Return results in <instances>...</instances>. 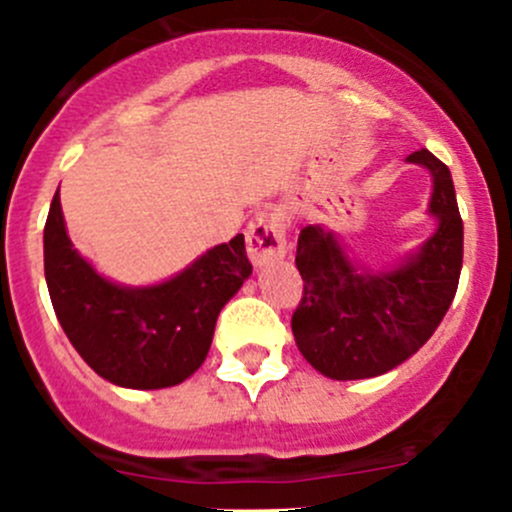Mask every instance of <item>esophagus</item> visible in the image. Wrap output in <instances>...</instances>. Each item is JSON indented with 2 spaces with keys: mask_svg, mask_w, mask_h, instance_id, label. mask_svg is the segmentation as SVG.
I'll return each instance as SVG.
<instances>
[{
  "mask_svg": "<svg viewBox=\"0 0 512 512\" xmlns=\"http://www.w3.org/2000/svg\"><path fill=\"white\" fill-rule=\"evenodd\" d=\"M287 218L282 210H265L247 225V255L252 265L262 267L285 257Z\"/></svg>",
  "mask_w": 512,
  "mask_h": 512,
  "instance_id": "1",
  "label": "esophagus"
}]
</instances>
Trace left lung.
<instances>
[{"label": "left lung", "instance_id": "left-lung-1", "mask_svg": "<svg viewBox=\"0 0 512 512\" xmlns=\"http://www.w3.org/2000/svg\"><path fill=\"white\" fill-rule=\"evenodd\" d=\"M406 160L431 173L428 213L438 227L401 265L369 270L356 265L327 227L299 232L294 265L304 292L292 314L294 342L329 379H371L404 364L431 339L456 297L463 220L451 170L426 148Z\"/></svg>", "mask_w": 512, "mask_h": 512}]
</instances>
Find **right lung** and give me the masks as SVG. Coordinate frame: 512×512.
I'll use <instances>...</instances> for the list:
<instances>
[{"instance_id":"add662e5","label":"right lung","mask_w":512,"mask_h":512,"mask_svg":"<svg viewBox=\"0 0 512 512\" xmlns=\"http://www.w3.org/2000/svg\"><path fill=\"white\" fill-rule=\"evenodd\" d=\"M44 275L59 324L98 376L126 389H168L200 369L220 309L252 265L245 237L235 235L160 285H116L74 250L54 195L44 225Z\"/></svg>"}]
</instances>
